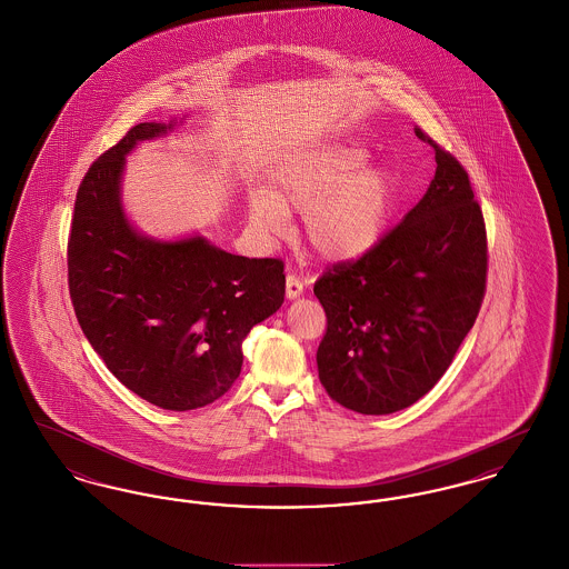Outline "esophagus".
<instances>
[{"label":"esophagus","mask_w":569,"mask_h":569,"mask_svg":"<svg viewBox=\"0 0 569 569\" xmlns=\"http://www.w3.org/2000/svg\"><path fill=\"white\" fill-rule=\"evenodd\" d=\"M286 295H288V298H298L302 295V281L295 272H290L286 277Z\"/></svg>","instance_id":"obj_1"}]
</instances>
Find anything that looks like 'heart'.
Listing matches in <instances>:
<instances>
[{"mask_svg": "<svg viewBox=\"0 0 569 569\" xmlns=\"http://www.w3.org/2000/svg\"><path fill=\"white\" fill-rule=\"evenodd\" d=\"M369 151L356 142L300 151L272 174L271 191L249 198L251 226L281 237L288 213H302L305 241L326 260L367 253L388 223L395 183L383 168H367Z\"/></svg>", "mask_w": 569, "mask_h": 569, "instance_id": "heart-1", "label": "heart"}]
</instances>
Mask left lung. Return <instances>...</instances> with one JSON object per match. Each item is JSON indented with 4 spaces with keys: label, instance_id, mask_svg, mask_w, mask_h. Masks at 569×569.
I'll return each mask as SVG.
<instances>
[{
    "label": "left lung",
    "instance_id": "left-lung-1",
    "mask_svg": "<svg viewBox=\"0 0 569 569\" xmlns=\"http://www.w3.org/2000/svg\"><path fill=\"white\" fill-rule=\"evenodd\" d=\"M435 149L422 200L352 262L326 269L318 373L332 401L381 416L422 399L460 348L487 290V226L459 160Z\"/></svg>",
    "mask_w": 569,
    "mask_h": 569
}]
</instances>
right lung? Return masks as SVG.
<instances>
[{
	"label": "right lung",
	"instance_id": "obj_1",
	"mask_svg": "<svg viewBox=\"0 0 569 569\" xmlns=\"http://www.w3.org/2000/svg\"><path fill=\"white\" fill-rule=\"evenodd\" d=\"M177 123H138L82 179L68 239L77 320L110 373L170 411L209 406L243 367L244 337L286 295L283 262L234 256L204 237L156 241L121 204L126 156Z\"/></svg>",
	"mask_w": 569,
	"mask_h": 569
}]
</instances>
